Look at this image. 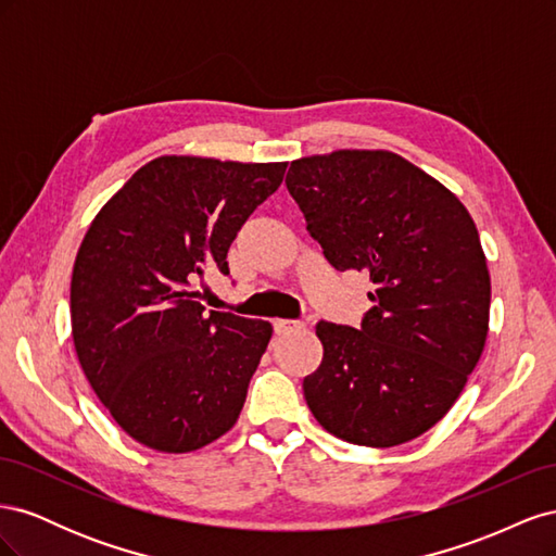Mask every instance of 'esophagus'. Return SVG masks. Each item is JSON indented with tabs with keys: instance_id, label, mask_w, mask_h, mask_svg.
<instances>
[{
	"instance_id": "esophagus-1",
	"label": "esophagus",
	"mask_w": 556,
	"mask_h": 556,
	"mask_svg": "<svg viewBox=\"0 0 556 556\" xmlns=\"http://www.w3.org/2000/svg\"><path fill=\"white\" fill-rule=\"evenodd\" d=\"M304 327V323H299V319H274V331L278 336H285V333H292L296 329Z\"/></svg>"
}]
</instances>
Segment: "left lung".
<instances>
[{
  "label": "left lung",
  "mask_w": 556,
  "mask_h": 556,
  "mask_svg": "<svg viewBox=\"0 0 556 556\" xmlns=\"http://www.w3.org/2000/svg\"><path fill=\"white\" fill-rule=\"evenodd\" d=\"M285 185L336 271L374 282L359 329L317 325L325 357L304 378L308 408L348 443H408L452 408L482 355L492 285L473 217L387 150L296 160Z\"/></svg>",
  "instance_id": "8db88e82"
}]
</instances>
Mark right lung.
I'll return each instance as SVG.
<instances>
[{"mask_svg": "<svg viewBox=\"0 0 556 556\" xmlns=\"http://www.w3.org/2000/svg\"><path fill=\"white\" fill-rule=\"evenodd\" d=\"M288 164L157 157L97 213L74 264L72 333L83 374L134 441L192 452L220 439L245 403L271 325L199 304L208 268Z\"/></svg>", "mask_w": 556, "mask_h": 556, "instance_id": "1", "label": "right lung"}]
</instances>
